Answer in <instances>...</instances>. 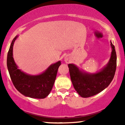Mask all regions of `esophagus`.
<instances>
[{
	"mask_svg": "<svg viewBox=\"0 0 125 125\" xmlns=\"http://www.w3.org/2000/svg\"><path fill=\"white\" fill-rule=\"evenodd\" d=\"M64 61L66 63H69L71 61V59L70 57V56L68 55H66V56L64 57Z\"/></svg>",
	"mask_w": 125,
	"mask_h": 125,
	"instance_id": "esophagus-1",
	"label": "esophagus"
}]
</instances>
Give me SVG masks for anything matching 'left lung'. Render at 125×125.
Listing matches in <instances>:
<instances>
[{"label":"left lung","mask_w":125,"mask_h":125,"mask_svg":"<svg viewBox=\"0 0 125 125\" xmlns=\"http://www.w3.org/2000/svg\"><path fill=\"white\" fill-rule=\"evenodd\" d=\"M111 47L112 51L108 63L96 73H88L80 70L74 64H68L72 83L82 97L86 98L96 95L106 88L113 80L116 70L117 55L115 47L111 41Z\"/></svg>","instance_id":"1"}]
</instances>
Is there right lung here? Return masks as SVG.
I'll use <instances>...</instances> for the list:
<instances>
[{"label": "right lung", "instance_id": "obj_1", "mask_svg": "<svg viewBox=\"0 0 125 125\" xmlns=\"http://www.w3.org/2000/svg\"><path fill=\"white\" fill-rule=\"evenodd\" d=\"M19 36L12 40L7 55V68L14 86L19 92L28 97L44 99L51 92L61 62L51 64L47 69L37 75L27 74L19 69L13 58V45Z\"/></svg>", "mask_w": 125, "mask_h": 125}]
</instances>
